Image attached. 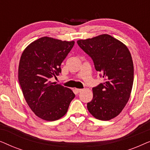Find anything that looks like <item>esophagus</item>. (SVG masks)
I'll return each mask as SVG.
<instances>
[{"label":"esophagus","instance_id":"1","mask_svg":"<svg viewBox=\"0 0 150 150\" xmlns=\"http://www.w3.org/2000/svg\"><path fill=\"white\" fill-rule=\"evenodd\" d=\"M82 90H83V89H76V91L77 93H80V92H81Z\"/></svg>","mask_w":150,"mask_h":150}]
</instances>
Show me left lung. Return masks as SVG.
Segmentation results:
<instances>
[{
	"label": "left lung",
	"mask_w": 150,
	"mask_h": 150,
	"mask_svg": "<svg viewBox=\"0 0 150 150\" xmlns=\"http://www.w3.org/2000/svg\"><path fill=\"white\" fill-rule=\"evenodd\" d=\"M93 61L104 82L93 87L87 109L94 117L107 121L122 112L130 96L134 66L130 52L120 41L107 34L77 41Z\"/></svg>",
	"instance_id": "8db88e82"
}]
</instances>
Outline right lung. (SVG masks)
<instances>
[{"instance_id":"obj_1","label":"right lung","mask_w":150,"mask_h":150,"mask_svg":"<svg viewBox=\"0 0 150 150\" xmlns=\"http://www.w3.org/2000/svg\"><path fill=\"white\" fill-rule=\"evenodd\" d=\"M74 45V41L43 37L28 45L20 57L18 81L22 93L30 109L42 120L62 117L75 97L70 89L50 81L61 72V63Z\"/></svg>"}]
</instances>
